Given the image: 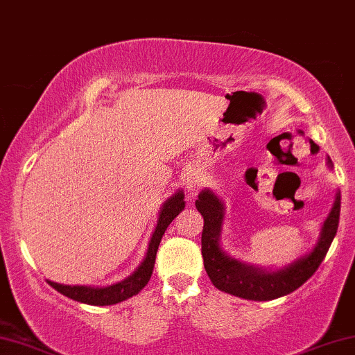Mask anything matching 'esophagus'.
Listing matches in <instances>:
<instances>
[{"label":"esophagus","mask_w":355,"mask_h":355,"mask_svg":"<svg viewBox=\"0 0 355 355\" xmlns=\"http://www.w3.org/2000/svg\"><path fill=\"white\" fill-rule=\"evenodd\" d=\"M198 181H196V179H189V181H187V189L189 190H195V189H198Z\"/></svg>","instance_id":"1"}]
</instances>
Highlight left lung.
<instances>
[{
	"instance_id": "obj_1",
	"label": "left lung",
	"mask_w": 355,
	"mask_h": 355,
	"mask_svg": "<svg viewBox=\"0 0 355 355\" xmlns=\"http://www.w3.org/2000/svg\"><path fill=\"white\" fill-rule=\"evenodd\" d=\"M327 165L330 168L334 166L330 157H327ZM195 206L205 220L203 233H201V255H203L205 270L212 284L219 291L232 293L234 297L254 300V302H268V300L284 297L297 291L322 263L338 230L341 195L340 192L336 193L335 203L331 206L330 214L324 220L320 236L314 249L309 254L292 261L291 265L276 271H266L254 265L243 263V261L230 257L220 248V232L225 208H223L222 200L212 190L206 189L200 192Z\"/></svg>"
}]
</instances>
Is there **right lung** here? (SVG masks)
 <instances>
[{"mask_svg": "<svg viewBox=\"0 0 355 355\" xmlns=\"http://www.w3.org/2000/svg\"><path fill=\"white\" fill-rule=\"evenodd\" d=\"M184 208H185V201H184L182 190H178L176 193L170 196V198L163 203L159 214V220H157L155 230L150 236L149 248H147L144 260L141 261V265L133 271V275L125 277L123 281L116 282V284H111L107 287L64 286V284H57V282H52V281H47V282L55 288V291L63 293L64 297L76 300V302L85 303V304H94V306L116 304V303L123 302V300L136 295L139 291H143L144 286L150 279L152 271H154V265H155V255H157V250H159L162 236L165 234L168 225L174 220V217H176Z\"/></svg>", "mask_w": 355, "mask_h": 355, "instance_id": "add662e5", "label": "right lung"}]
</instances>
